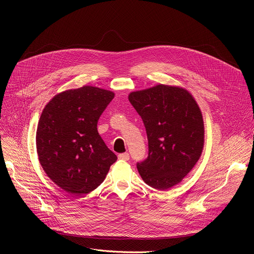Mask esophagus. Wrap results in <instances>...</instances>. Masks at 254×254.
Returning a JSON list of instances; mask_svg holds the SVG:
<instances>
[{"instance_id": "esophagus-1", "label": "esophagus", "mask_w": 254, "mask_h": 254, "mask_svg": "<svg viewBox=\"0 0 254 254\" xmlns=\"http://www.w3.org/2000/svg\"><path fill=\"white\" fill-rule=\"evenodd\" d=\"M118 158L122 159V161H128V159H129V154L127 152L122 153V154L118 155Z\"/></svg>"}]
</instances>
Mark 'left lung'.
Returning <instances> with one entry per match:
<instances>
[{"label":"left lung","instance_id":"obj_1","mask_svg":"<svg viewBox=\"0 0 254 254\" xmlns=\"http://www.w3.org/2000/svg\"><path fill=\"white\" fill-rule=\"evenodd\" d=\"M128 100L148 139V156L137 164L139 174L151 188L168 190L189 174L202 154V112L190 93L177 86L159 84L132 91Z\"/></svg>","mask_w":254,"mask_h":254}]
</instances>
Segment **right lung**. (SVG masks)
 <instances>
[{"instance_id":"obj_1","label":"right lung","mask_w":254,"mask_h":254,"mask_svg":"<svg viewBox=\"0 0 254 254\" xmlns=\"http://www.w3.org/2000/svg\"><path fill=\"white\" fill-rule=\"evenodd\" d=\"M114 98L110 90L82 86L63 91L45 106L36 134L39 162L69 194H86L106 178L117 156L98 132V120Z\"/></svg>"}]
</instances>
